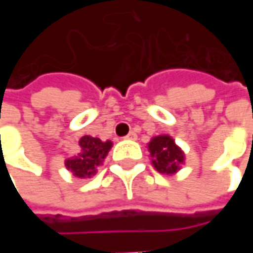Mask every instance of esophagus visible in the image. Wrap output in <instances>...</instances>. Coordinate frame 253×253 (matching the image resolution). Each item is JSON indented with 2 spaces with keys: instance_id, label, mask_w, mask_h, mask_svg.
<instances>
[{
  "instance_id": "34e87169",
  "label": "esophagus",
  "mask_w": 253,
  "mask_h": 253,
  "mask_svg": "<svg viewBox=\"0 0 253 253\" xmlns=\"http://www.w3.org/2000/svg\"><path fill=\"white\" fill-rule=\"evenodd\" d=\"M125 138H126V139H131V141H135V139H137V134H135L134 131H131V132H128V134H127Z\"/></svg>"
}]
</instances>
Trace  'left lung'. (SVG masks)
I'll use <instances>...</instances> for the list:
<instances>
[{"instance_id": "left-lung-1", "label": "left lung", "mask_w": 253, "mask_h": 253, "mask_svg": "<svg viewBox=\"0 0 253 253\" xmlns=\"http://www.w3.org/2000/svg\"><path fill=\"white\" fill-rule=\"evenodd\" d=\"M148 150L154 169L163 175H175L181 169V165L186 163L184 152L168 134L152 138L148 143Z\"/></svg>"}]
</instances>
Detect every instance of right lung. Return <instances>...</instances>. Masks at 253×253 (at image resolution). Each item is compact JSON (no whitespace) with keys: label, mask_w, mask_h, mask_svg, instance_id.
<instances>
[{"label":"right lung","mask_w":253,"mask_h":253,"mask_svg":"<svg viewBox=\"0 0 253 253\" xmlns=\"http://www.w3.org/2000/svg\"><path fill=\"white\" fill-rule=\"evenodd\" d=\"M80 153L65 160V167L73 175L80 179H88L97 173V168L112 148L111 141H101L100 138L84 135L78 141Z\"/></svg>","instance_id":"add662e5"}]
</instances>
